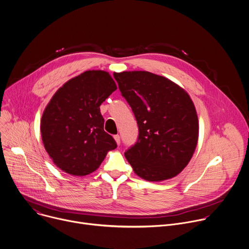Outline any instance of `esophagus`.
<instances>
[{"label": "esophagus", "mask_w": 249, "mask_h": 249, "mask_svg": "<svg viewBox=\"0 0 249 249\" xmlns=\"http://www.w3.org/2000/svg\"><path fill=\"white\" fill-rule=\"evenodd\" d=\"M114 140H115L116 143L119 145V144H120V136H119V135H115V136H114Z\"/></svg>", "instance_id": "34e87169"}]
</instances>
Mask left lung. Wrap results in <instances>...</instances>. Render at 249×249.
Masks as SVG:
<instances>
[{
    "label": "left lung",
    "mask_w": 249,
    "mask_h": 249,
    "mask_svg": "<svg viewBox=\"0 0 249 249\" xmlns=\"http://www.w3.org/2000/svg\"><path fill=\"white\" fill-rule=\"evenodd\" d=\"M136 117L137 142L125 151L134 172L149 182L177 176L198 140V119L188 93L171 80L147 71L113 73Z\"/></svg>",
    "instance_id": "obj_1"
}]
</instances>
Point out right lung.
Here are the masks:
<instances>
[{"instance_id": "obj_1", "label": "right lung", "mask_w": 249, "mask_h": 249, "mask_svg": "<svg viewBox=\"0 0 249 249\" xmlns=\"http://www.w3.org/2000/svg\"><path fill=\"white\" fill-rule=\"evenodd\" d=\"M117 89L103 70L85 71L60 87L44 110L41 135L53 163L73 176L96 171L107 151L116 148L104 130L100 106Z\"/></svg>"}]
</instances>
